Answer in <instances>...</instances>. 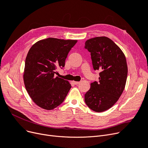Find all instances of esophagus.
I'll return each instance as SVG.
<instances>
[{"label": "esophagus", "instance_id": "34e87169", "mask_svg": "<svg viewBox=\"0 0 148 148\" xmlns=\"http://www.w3.org/2000/svg\"><path fill=\"white\" fill-rule=\"evenodd\" d=\"M73 83L74 84H75V85H77V84H79L80 83L79 82H75V81H73Z\"/></svg>", "mask_w": 148, "mask_h": 148}]
</instances>
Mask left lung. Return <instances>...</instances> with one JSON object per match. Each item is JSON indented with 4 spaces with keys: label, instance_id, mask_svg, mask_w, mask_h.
Here are the masks:
<instances>
[{
    "label": "left lung",
    "instance_id": "1",
    "mask_svg": "<svg viewBox=\"0 0 148 148\" xmlns=\"http://www.w3.org/2000/svg\"><path fill=\"white\" fill-rule=\"evenodd\" d=\"M84 49L90 53L94 69L100 71L99 82L90 84L84 94V101L93 111L102 112L117 102L125 88L128 74L126 58L119 47L106 36L89 39Z\"/></svg>",
    "mask_w": 148,
    "mask_h": 148
}]
</instances>
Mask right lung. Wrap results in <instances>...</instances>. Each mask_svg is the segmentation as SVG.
I'll return each mask as SVG.
<instances>
[{"label":"right lung","mask_w":148,"mask_h":148,"mask_svg":"<svg viewBox=\"0 0 148 148\" xmlns=\"http://www.w3.org/2000/svg\"><path fill=\"white\" fill-rule=\"evenodd\" d=\"M77 42L49 38L30 49L23 79L28 94L39 107L50 110L64 102L71 86L68 81L54 75L57 68L65 66L68 54Z\"/></svg>","instance_id":"1"}]
</instances>
